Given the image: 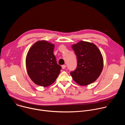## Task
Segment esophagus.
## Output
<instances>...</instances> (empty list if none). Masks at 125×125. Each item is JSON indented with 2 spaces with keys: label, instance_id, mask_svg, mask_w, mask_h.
Returning <instances> with one entry per match:
<instances>
[{
  "label": "esophagus",
  "instance_id": "1",
  "mask_svg": "<svg viewBox=\"0 0 125 125\" xmlns=\"http://www.w3.org/2000/svg\"><path fill=\"white\" fill-rule=\"evenodd\" d=\"M66 66L65 65H63L62 66V68L63 69H65L66 68Z\"/></svg>",
  "mask_w": 125,
  "mask_h": 125
}]
</instances>
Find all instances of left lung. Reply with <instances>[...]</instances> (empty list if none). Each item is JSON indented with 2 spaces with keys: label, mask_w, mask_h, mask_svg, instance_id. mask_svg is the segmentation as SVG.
<instances>
[{
  "label": "left lung",
  "mask_w": 125,
  "mask_h": 125,
  "mask_svg": "<svg viewBox=\"0 0 125 125\" xmlns=\"http://www.w3.org/2000/svg\"><path fill=\"white\" fill-rule=\"evenodd\" d=\"M72 49L77 59L76 69L70 72L73 80L81 85L95 81L103 66V57L99 49L94 44L83 41L73 45Z\"/></svg>",
  "instance_id": "1"
}]
</instances>
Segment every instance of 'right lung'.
Wrapping results in <instances>:
<instances>
[{
	"label": "right lung",
	"mask_w": 125,
	"mask_h": 125,
	"mask_svg": "<svg viewBox=\"0 0 125 125\" xmlns=\"http://www.w3.org/2000/svg\"><path fill=\"white\" fill-rule=\"evenodd\" d=\"M54 45L45 41L35 42L26 57L28 74L36 84L48 86L56 80L61 66L57 63L53 54Z\"/></svg>",
	"instance_id": "add662e5"
}]
</instances>
